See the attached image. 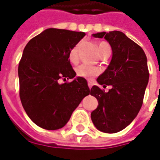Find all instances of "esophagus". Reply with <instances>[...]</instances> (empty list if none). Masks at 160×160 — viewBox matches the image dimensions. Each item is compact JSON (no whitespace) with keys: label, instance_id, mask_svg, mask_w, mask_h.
Wrapping results in <instances>:
<instances>
[{"label":"esophagus","instance_id":"esophagus-1","mask_svg":"<svg viewBox=\"0 0 160 160\" xmlns=\"http://www.w3.org/2000/svg\"><path fill=\"white\" fill-rule=\"evenodd\" d=\"M88 86H89V88H92V82H88Z\"/></svg>","mask_w":160,"mask_h":160}]
</instances>
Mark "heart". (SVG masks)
Here are the masks:
<instances>
[{
  "label": "heart",
  "mask_w": 160,
  "mask_h": 160,
  "mask_svg": "<svg viewBox=\"0 0 160 160\" xmlns=\"http://www.w3.org/2000/svg\"><path fill=\"white\" fill-rule=\"evenodd\" d=\"M80 47V43H78L69 52L68 58L72 62H76L78 61V52H79ZM98 52L100 53V55H102L105 52L110 51L109 45L107 42H104V41L98 44ZM99 73H100L99 68L88 64H81L76 68V74L78 76L82 77V78H85V79H88V80L92 79V77L97 76Z\"/></svg>",
  "instance_id": "obj_1"
}]
</instances>
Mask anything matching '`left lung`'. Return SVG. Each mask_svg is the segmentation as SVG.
Segmentation results:
<instances>
[{"instance_id": "8db88e82", "label": "left lung", "mask_w": 160, "mask_h": 160, "mask_svg": "<svg viewBox=\"0 0 160 160\" xmlns=\"http://www.w3.org/2000/svg\"><path fill=\"white\" fill-rule=\"evenodd\" d=\"M95 38H104L109 43L113 56L106 70L97 81L111 86L108 92L93 86L91 95L98 106L91 117L98 130L116 133L131 124L142 105L149 73L146 54L142 48L120 31L100 32Z\"/></svg>"}]
</instances>
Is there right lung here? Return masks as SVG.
Here are the masks:
<instances>
[{"mask_svg":"<svg viewBox=\"0 0 160 160\" xmlns=\"http://www.w3.org/2000/svg\"><path fill=\"white\" fill-rule=\"evenodd\" d=\"M86 35L50 28L32 38L18 65L19 96L26 113L46 130L63 127L80 102L90 94L86 79L77 77L68 59L69 52Z\"/></svg>","mask_w":160,"mask_h":160,"instance_id":"right-lung-1","label":"right lung"}]
</instances>
